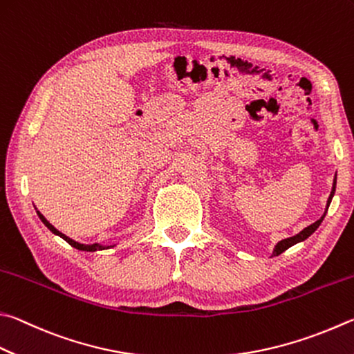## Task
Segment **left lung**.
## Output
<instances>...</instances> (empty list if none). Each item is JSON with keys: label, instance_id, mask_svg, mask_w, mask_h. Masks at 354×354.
Listing matches in <instances>:
<instances>
[{"label": "left lung", "instance_id": "1", "mask_svg": "<svg viewBox=\"0 0 354 354\" xmlns=\"http://www.w3.org/2000/svg\"><path fill=\"white\" fill-rule=\"evenodd\" d=\"M334 190H336V178H334V183H333V190H331V194H330V198H328V203H326V210H328V207H330V203H331V199H333V195H334ZM326 210H325V214H326ZM325 214L320 216V220H317L316 223H313L311 226H308V227H305L304 230H301V232H299L297 235H294V236H289V239H285V240H281L280 243H277V246H275V249H274V252H272V257H275V255H280L281 252H285V250L288 249V248H291V246H294L295 243H299V241H304V240H306L308 236H310L314 230H316L319 226H320V223L324 221V218H325Z\"/></svg>", "mask_w": 354, "mask_h": 354}]
</instances>
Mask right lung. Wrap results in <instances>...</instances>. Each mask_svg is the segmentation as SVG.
<instances>
[{"mask_svg": "<svg viewBox=\"0 0 354 354\" xmlns=\"http://www.w3.org/2000/svg\"><path fill=\"white\" fill-rule=\"evenodd\" d=\"M37 214H38V216H40V220L43 221V224L44 226H46L50 232L53 234H55V235H59V236H62L63 240H65L66 243H69L71 246L73 248H75V249H79V250H86V252H95V250H102V249H108V248H113V246H102V244H97V243H94V244H82V243H77V241H74V240H71L69 236H66L65 234H62L60 230H57L53 224H50L46 218H44L40 212L37 210Z\"/></svg>", "mask_w": 354, "mask_h": 354, "instance_id": "right-lung-1", "label": "right lung"}]
</instances>
